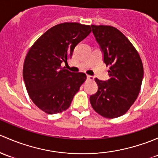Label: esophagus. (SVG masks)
<instances>
[{
    "instance_id": "34e87169",
    "label": "esophagus",
    "mask_w": 158,
    "mask_h": 158,
    "mask_svg": "<svg viewBox=\"0 0 158 158\" xmlns=\"http://www.w3.org/2000/svg\"><path fill=\"white\" fill-rule=\"evenodd\" d=\"M87 79L89 80V81H93L94 79V77L91 75H87Z\"/></svg>"
}]
</instances>
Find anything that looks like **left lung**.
<instances>
[{"label": "left lung", "mask_w": 158, "mask_h": 158, "mask_svg": "<svg viewBox=\"0 0 158 158\" xmlns=\"http://www.w3.org/2000/svg\"><path fill=\"white\" fill-rule=\"evenodd\" d=\"M92 32L110 66V79L95 78L98 90L90 97L93 109L105 118L121 116L137 99L144 76L142 61L132 44L116 28L92 25Z\"/></svg>", "instance_id": "8db88e82"}]
</instances>
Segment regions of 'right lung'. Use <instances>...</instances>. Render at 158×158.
Segmentation results:
<instances>
[{
    "label": "right lung",
    "instance_id": "1",
    "mask_svg": "<svg viewBox=\"0 0 158 158\" xmlns=\"http://www.w3.org/2000/svg\"><path fill=\"white\" fill-rule=\"evenodd\" d=\"M91 32L88 25L58 24L47 30L29 50L23 76L30 99L45 113L66 110L85 81L84 73H73L61 66L68 64L74 48Z\"/></svg>",
    "mask_w": 158,
    "mask_h": 158
}]
</instances>
